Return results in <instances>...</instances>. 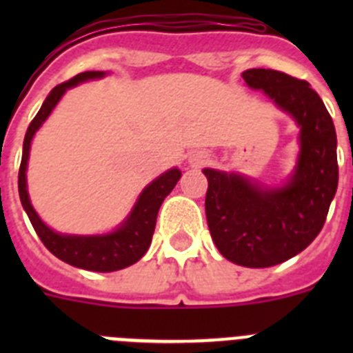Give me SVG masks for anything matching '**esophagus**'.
Listing matches in <instances>:
<instances>
[{
	"mask_svg": "<svg viewBox=\"0 0 353 353\" xmlns=\"http://www.w3.org/2000/svg\"><path fill=\"white\" fill-rule=\"evenodd\" d=\"M207 161H208V157L205 154H201V152H199V154H196L194 157L191 159V162L192 164H196V166H201V164H205Z\"/></svg>",
	"mask_w": 353,
	"mask_h": 353,
	"instance_id": "1",
	"label": "esophagus"
}]
</instances>
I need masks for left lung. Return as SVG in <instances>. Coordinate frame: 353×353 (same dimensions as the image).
<instances>
[{"instance_id": "8db88e82", "label": "left lung", "mask_w": 353, "mask_h": 353, "mask_svg": "<svg viewBox=\"0 0 353 353\" xmlns=\"http://www.w3.org/2000/svg\"><path fill=\"white\" fill-rule=\"evenodd\" d=\"M242 77L301 125L297 170L281 189L269 191L239 174L203 170L214 244L226 260L263 269L304 251L322 232L338 189V139L325 104L307 81L272 68H249Z\"/></svg>"}]
</instances>
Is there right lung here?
<instances>
[{"instance_id": "add662e5", "label": "right lung", "mask_w": 353, "mask_h": 353, "mask_svg": "<svg viewBox=\"0 0 353 353\" xmlns=\"http://www.w3.org/2000/svg\"><path fill=\"white\" fill-rule=\"evenodd\" d=\"M102 76H104L102 72L95 70L81 72V74L74 76L72 79L65 81V83L58 84L56 88H52L48 99L43 101L42 108L37 113V117L31 120L30 127L26 130V136H24L23 159H21V168H19V196H21V203H23L31 224L35 228L37 235L40 236L42 244L56 258H60L65 263L74 265V267H79V269L84 270L113 272V270L125 269L129 265L136 263L148 251L150 242H152V236H154L155 232V221H157L159 208H161L164 198L173 191V187L176 185V182L182 176L180 170L173 168V170L166 171L157 180L150 183L145 191L141 192L132 214L129 215V219L125 223L121 224V228H118L117 232L109 233V235L101 236H72L54 233L51 228H48L40 221L37 212L31 207L26 191L28 155H30L31 139H33L35 132L39 130V127L51 114L52 108L58 104L65 90H68L70 86H76L81 81L95 79V77Z\"/></svg>"}]
</instances>
